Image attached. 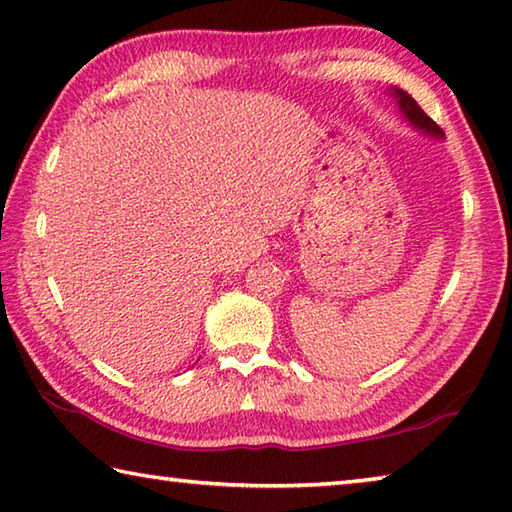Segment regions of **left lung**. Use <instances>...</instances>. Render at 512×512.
Returning <instances> with one entry per match:
<instances>
[{
  "instance_id": "8db88e82",
  "label": "left lung",
  "mask_w": 512,
  "mask_h": 512,
  "mask_svg": "<svg viewBox=\"0 0 512 512\" xmlns=\"http://www.w3.org/2000/svg\"><path fill=\"white\" fill-rule=\"evenodd\" d=\"M393 96L398 98V105H400L402 114H405L418 130L432 134V137H445L441 125H438L434 119H429V116L423 112V107H420L407 92H402V89L393 87Z\"/></svg>"
}]
</instances>
